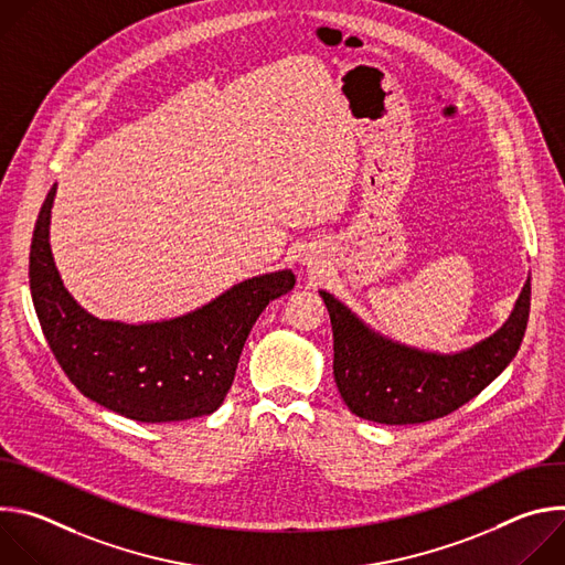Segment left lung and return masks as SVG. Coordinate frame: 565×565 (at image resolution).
<instances>
[{"instance_id": "left-lung-1", "label": "left lung", "mask_w": 565, "mask_h": 565, "mask_svg": "<svg viewBox=\"0 0 565 565\" xmlns=\"http://www.w3.org/2000/svg\"><path fill=\"white\" fill-rule=\"evenodd\" d=\"M333 324V375L347 407L380 425L443 418L486 388L516 355L530 317V279L512 315L490 338L443 355L393 342L331 292L319 290Z\"/></svg>"}]
</instances>
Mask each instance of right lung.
<instances>
[{
  "instance_id": "obj_1",
  "label": "right lung",
  "mask_w": 565,
  "mask_h": 565,
  "mask_svg": "<svg viewBox=\"0 0 565 565\" xmlns=\"http://www.w3.org/2000/svg\"><path fill=\"white\" fill-rule=\"evenodd\" d=\"M57 185L46 194L31 244V295L44 338L77 391L138 423H179L214 414L232 386L262 310L295 286L290 270L241 281L210 303L163 321L98 319L64 288L49 225Z\"/></svg>"
}]
</instances>
